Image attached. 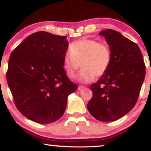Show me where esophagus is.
Masks as SVG:
<instances>
[{
	"mask_svg": "<svg viewBox=\"0 0 151 151\" xmlns=\"http://www.w3.org/2000/svg\"><path fill=\"white\" fill-rule=\"evenodd\" d=\"M84 88H85V87L83 86H78V90H82V89H84Z\"/></svg>",
	"mask_w": 151,
	"mask_h": 151,
	"instance_id": "34e87169",
	"label": "esophagus"
}]
</instances>
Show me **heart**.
<instances>
[{"label":"heart","instance_id":"b5f03b06","mask_svg":"<svg viewBox=\"0 0 151 151\" xmlns=\"http://www.w3.org/2000/svg\"><path fill=\"white\" fill-rule=\"evenodd\" d=\"M69 53L63 59V67L68 76L74 78L76 72L83 69L78 75L82 82H90L94 77L105 75L111 63V50L109 44L96 40L81 39L74 42Z\"/></svg>","mask_w":151,"mask_h":151}]
</instances>
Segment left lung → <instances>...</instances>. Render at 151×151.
Returning <instances> with one entry per match:
<instances>
[{"label":"left lung","mask_w":151,"mask_h":151,"mask_svg":"<svg viewBox=\"0 0 151 151\" xmlns=\"http://www.w3.org/2000/svg\"><path fill=\"white\" fill-rule=\"evenodd\" d=\"M111 50V63L105 75L91 85L93 92L88 109L102 122H112L134 107L146 74L143 56L138 46L112 29L99 33Z\"/></svg>","instance_id":"1"}]
</instances>
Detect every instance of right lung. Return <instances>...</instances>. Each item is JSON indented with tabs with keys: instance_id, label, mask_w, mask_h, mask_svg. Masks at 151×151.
Returning <instances> with one entry per match:
<instances>
[{
	"instance_id": "1",
	"label": "right lung",
	"mask_w": 151,
	"mask_h": 151,
	"mask_svg": "<svg viewBox=\"0 0 151 151\" xmlns=\"http://www.w3.org/2000/svg\"><path fill=\"white\" fill-rule=\"evenodd\" d=\"M66 37L38 31L10 55L6 76L15 105L35 122L49 124L60 118L68 96L78 88L63 67L68 47Z\"/></svg>"
}]
</instances>
